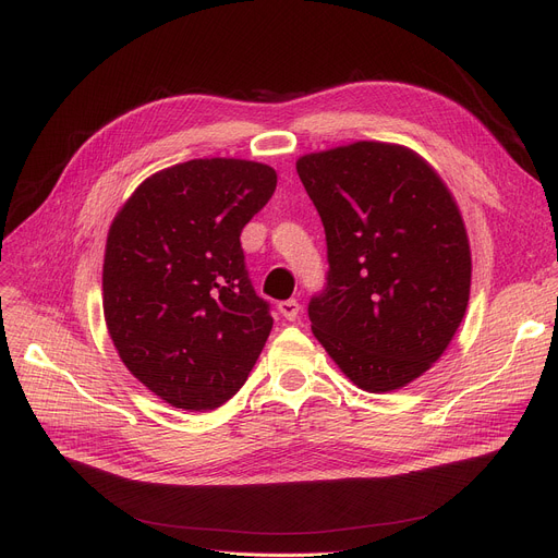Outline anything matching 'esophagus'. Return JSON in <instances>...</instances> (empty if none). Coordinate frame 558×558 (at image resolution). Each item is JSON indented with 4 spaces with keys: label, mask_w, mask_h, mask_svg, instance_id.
<instances>
[{
    "label": "esophagus",
    "mask_w": 558,
    "mask_h": 558,
    "mask_svg": "<svg viewBox=\"0 0 558 558\" xmlns=\"http://www.w3.org/2000/svg\"><path fill=\"white\" fill-rule=\"evenodd\" d=\"M278 312L287 318V320H296L299 312H301V305L296 299H289V301H282L278 303Z\"/></svg>",
    "instance_id": "34e87169"
}]
</instances>
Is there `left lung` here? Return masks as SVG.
Here are the masks:
<instances>
[{
  "label": "left lung",
  "mask_w": 558,
  "mask_h": 558,
  "mask_svg": "<svg viewBox=\"0 0 558 558\" xmlns=\"http://www.w3.org/2000/svg\"><path fill=\"white\" fill-rule=\"evenodd\" d=\"M296 171L324 221L326 284L314 337L371 393L423 375L452 341L471 294V248L454 198L414 151L355 142Z\"/></svg>",
  "instance_id": "1"
}]
</instances>
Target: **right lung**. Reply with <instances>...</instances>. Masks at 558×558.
Returning <instances> with one entry per match:
<instances>
[{
    "instance_id": "1",
    "label": "right lung",
    "mask_w": 558,
    "mask_h": 558,
    "mask_svg": "<svg viewBox=\"0 0 558 558\" xmlns=\"http://www.w3.org/2000/svg\"><path fill=\"white\" fill-rule=\"evenodd\" d=\"M276 183L259 162L190 160L146 179L110 226V339L126 368L171 407H221L269 339L271 305L255 294L240 234Z\"/></svg>"
}]
</instances>
